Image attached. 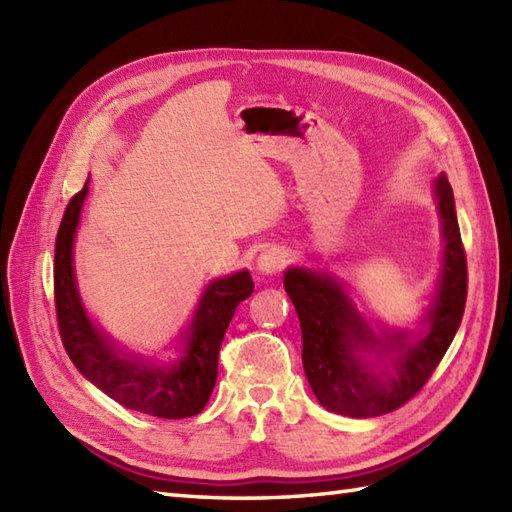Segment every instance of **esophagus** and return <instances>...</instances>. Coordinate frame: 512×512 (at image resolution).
<instances>
[{"label": "esophagus", "instance_id": "1", "mask_svg": "<svg viewBox=\"0 0 512 512\" xmlns=\"http://www.w3.org/2000/svg\"><path fill=\"white\" fill-rule=\"evenodd\" d=\"M290 264L288 253L284 248H268L257 259L259 275H277Z\"/></svg>", "mask_w": 512, "mask_h": 512}]
</instances>
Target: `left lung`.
Instances as JSON below:
<instances>
[{"label":"left lung","instance_id":"left-lung-1","mask_svg":"<svg viewBox=\"0 0 512 512\" xmlns=\"http://www.w3.org/2000/svg\"><path fill=\"white\" fill-rule=\"evenodd\" d=\"M436 200L444 231V264L427 317L429 332L413 343H407V332L374 334L336 279L303 268L286 270L284 288L301 323L303 369L314 396L328 411L350 418H376L396 411L427 385L447 354L464 314L469 273L453 189L444 173L436 180ZM358 349L386 353L396 349L397 356L390 372L378 377L360 361Z\"/></svg>","mask_w":512,"mask_h":512}]
</instances>
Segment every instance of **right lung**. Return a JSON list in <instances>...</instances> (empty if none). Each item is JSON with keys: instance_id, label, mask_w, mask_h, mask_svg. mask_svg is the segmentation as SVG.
I'll return each mask as SVG.
<instances>
[{"instance_id": "1", "label": "right lung", "mask_w": 512, "mask_h": 512, "mask_svg": "<svg viewBox=\"0 0 512 512\" xmlns=\"http://www.w3.org/2000/svg\"><path fill=\"white\" fill-rule=\"evenodd\" d=\"M85 195L88 184L68 202L54 244V308L65 352L90 383L127 409L167 420L198 416L215 387L224 332L235 308L253 295V279L242 270L206 288L176 365L156 367L118 354L85 317L74 286L72 242Z\"/></svg>"}]
</instances>
